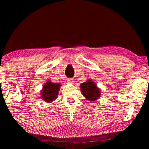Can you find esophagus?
I'll use <instances>...</instances> for the list:
<instances>
[{"label":"esophagus","mask_w":149,"mask_h":149,"mask_svg":"<svg viewBox=\"0 0 149 149\" xmlns=\"http://www.w3.org/2000/svg\"><path fill=\"white\" fill-rule=\"evenodd\" d=\"M68 81L69 83H71V84H73L74 81L73 78H68Z\"/></svg>","instance_id":"1"}]
</instances>
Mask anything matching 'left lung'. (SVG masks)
<instances>
[{
	"label": "left lung",
	"mask_w": 149,
	"mask_h": 149,
	"mask_svg": "<svg viewBox=\"0 0 149 149\" xmlns=\"http://www.w3.org/2000/svg\"><path fill=\"white\" fill-rule=\"evenodd\" d=\"M81 91L82 94L88 100H95L98 99L100 95L99 88L92 81L88 80L81 85Z\"/></svg>",
	"instance_id": "1"
}]
</instances>
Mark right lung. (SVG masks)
I'll return each mask as SVG.
<instances>
[{"label":"right lung","instance_id":"1","mask_svg":"<svg viewBox=\"0 0 149 149\" xmlns=\"http://www.w3.org/2000/svg\"><path fill=\"white\" fill-rule=\"evenodd\" d=\"M60 85L59 84L47 81L42 87L41 91L42 99L46 102H52L57 98Z\"/></svg>","mask_w":149,"mask_h":149}]
</instances>
